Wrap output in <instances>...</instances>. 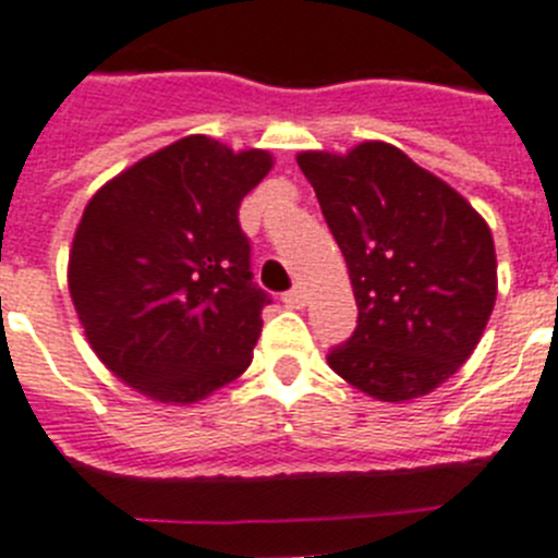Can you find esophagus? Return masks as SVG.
<instances>
[{
  "instance_id": "34e87169",
  "label": "esophagus",
  "mask_w": 558,
  "mask_h": 558,
  "mask_svg": "<svg viewBox=\"0 0 558 558\" xmlns=\"http://www.w3.org/2000/svg\"><path fill=\"white\" fill-rule=\"evenodd\" d=\"M283 303H287L289 308H303V306H306V289L294 287L292 292L283 294Z\"/></svg>"
}]
</instances>
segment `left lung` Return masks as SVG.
Returning a JSON list of instances; mask_svg holds the SVG:
<instances>
[{
    "instance_id": "obj_1",
    "label": "left lung",
    "mask_w": 558,
    "mask_h": 558,
    "mask_svg": "<svg viewBox=\"0 0 558 558\" xmlns=\"http://www.w3.org/2000/svg\"><path fill=\"white\" fill-rule=\"evenodd\" d=\"M303 175L345 257L357 329L331 372L380 402H411L460 372L496 303L490 227L460 192L386 142L303 149Z\"/></svg>"
}]
</instances>
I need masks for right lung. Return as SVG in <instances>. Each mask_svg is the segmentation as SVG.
<instances>
[{
  "instance_id": "obj_1",
  "label": "right lung",
  "mask_w": 558,
  "mask_h": 558,
  "mask_svg": "<svg viewBox=\"0 0 558 558\" xmlns=\"http://www.w3.org/2000/svg\"><path fill=\"white\" fill-rule=\"evenodd\" d=\"M275 158L186 135L112 175L87 201L68 289L96 357L161 405H192L252 363L260 312L243 195Z\"/></svg>"
}]
</instances>
